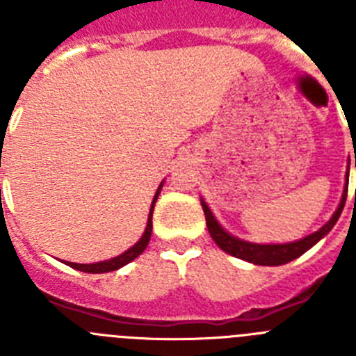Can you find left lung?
<instances>
[{
  "label": "left lung",
  "mask_w": 356,
  "mask_h": 356,
  "mask_svg": "<svg viewBox=\"0 0 356 356\" xmlns=\"http://www.w3.org/2000/svg\"><path fill=\"white\" fill-rule=\"evenodd\" d=\"M355 168H356V159H355ZM346 196H348V184H346L344 194H342L341 205H339L337 212L332 216V219H330L323 228L317 229L316 234L308 235V237L301 238V241L289 242V244H253V242H246V241H241V238L237 237H232V235L226 234L225 229L219 226V222L216 221V217L212 216V212H210V209L207 207V203L203 200H201V207H203V212H205L207 228H209L210 237L213 238V242H216L217 246L221 248L222 251L229 253L232 257L246 260V262L257 264V266H282V264H287L291 262V260L301 257L305 251L310 250L316 242H319L321 238L328 234L330 229L335 226L339 217H341L342 209H344V203H346Z\"/></svg>",
  "instance_id": "left-lung-1"
}]
</instances>
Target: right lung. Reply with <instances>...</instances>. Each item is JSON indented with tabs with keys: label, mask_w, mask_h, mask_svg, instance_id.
<instances>
[{
	"label": "right lung",
	"mask_w": 356,
	"mask_h": 356,
	"mask_svg": "<svg viewBox=\"0 0 356 356\" xmlns=\"http://www.w3.org/2000/svg\"><path fill=\"white\" fill-rule=\"evenodd\" d=\"M160 188H162V184H160L159 191H156L155 197H153V203H151V210H149V217H147V226H146V232L143 234L140 241L135 244L134 248H130L128 251H124L122 254L115 257V259H110L105 260V262H97V264H74V262H67L69 267L72 269H78V271H83V273H90V275H97V273H110V271H115L119 267L127 266L130 264L131 260H135L146 250L147 242L151 238V229H153V225H151V216H153V209H155V201L160 194Z\"/></svg>",
	"instance_id": "right-lung-1"
}]
</instances>
